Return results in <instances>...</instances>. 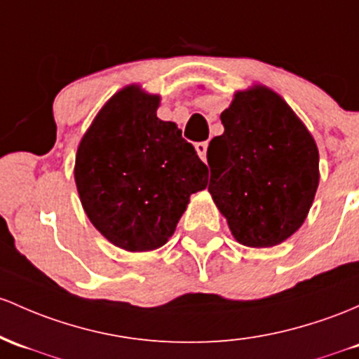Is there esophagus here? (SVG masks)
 <instances>
[{"instance_id":"1","label":"esophagus","mask_w":359,"mask_h":359,"mask_svg":"<svg viewBox=\"0 0 359 359\" xmlns=\"http://www.w3.org/2000/svg\"><path fill=\"white\" fill-rule=\"evenodd\" d=\"M196 151H198L201 160H206V151H208V143L206 141H201V143H196Z\"/></svg>"}]
</instances>
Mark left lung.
<instances>
[{
    "mask_svg": "<svg viewBox=\"0 0 359 359\" xmlns=\"http://www.w3.org/2000/svg\"><path fill=\"white\" fill-rule=\"evenodd\" d=\"M224 133L208 148V191L237 242L274 247L305 222L318 187V149L297 114L267 86L235 93Z\"/></svg>",
    "mask_w": 359,
    "mask_h": 359,
    "instance_id": "left-lung-1",
    "label": "left lung"
}]
</instances>
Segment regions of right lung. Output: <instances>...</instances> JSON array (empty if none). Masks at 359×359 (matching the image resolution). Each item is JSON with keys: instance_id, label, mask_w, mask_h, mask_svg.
I'll return each mask as SVG.
<instances>
[{"instance_id": "add662e5", "label": "right lung", "mask_w": 359, "mask_h": 359, "mask_svg": "<svg viewBox=\"0 0 359 359\" xmlns=\"http://www.w3.org/2000/svg\"><path fill=\"white\" fill-rule=\"evenodd\" d=\"M158 95L131 85L97 114L76 151L83 210L109 242L155 250L175 231L189 198L208 186V167L175 122L160 121Z\"/></svg>"}]
</instances>
